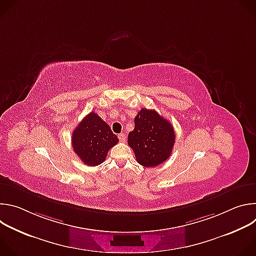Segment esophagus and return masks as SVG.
<instances>
[{
  "mask_svg": "<svg viewBox=\"0 0 256 256\" xmlns=\"http://www.w3.org/2000/svg\"><path fill=\"white\" fill-rule=\"evenodd\" d=\"M118 138H120V140L122 142H124L126 136L124 134H118Z\"/></svg>",
  "mask_w": 256,
  "mask_h": 256,
  "instance_id": "1",
  "label": "esophagus"
}]
</instances>
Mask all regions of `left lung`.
Returning a JSON list of instances; mask_svg holds the SVG:
<instances>
[{
    "instance_id": "obj_1",
    "label": "left lung",
    "mask_w": 256,
    "mask_h": 256,
    "mask_svg": "<svg viewBox=\"0 0 256 256\" xmlns=\"http://www.w3.org/2000/svg\"><path fill=\"white\" fill-rule=\"evenodd\" d=\"M175 142L173 126L156 110L140 109L134 118V128L128 134V144L136 160L144 167H156L171 155Z\"/></svg>"
}]
</instances>
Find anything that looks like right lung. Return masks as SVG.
I'll list each match as a JSON object with an SVG mask.
<instances>
[{
    "label": "right lung",
    "instance_id": "add662e5",
    "mask_svg": "<svg viewBox=\"0 0 256 256\" xmlns=\"http://www.w3.org/2000/svg\"><path fill=\"white\" fill-rule=\"evenodd\" d=\"M118 142V138L98 114L90 112L72 132L74 152L88 166L104 162L109 149Z\"/></svg>",
    "mask_w": 256,
    "mask_h": 256
}]
</instances>
